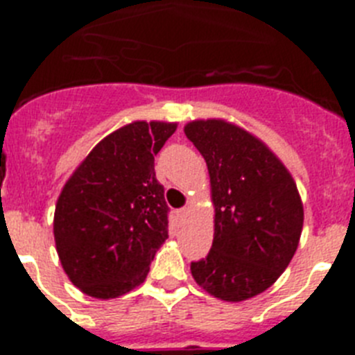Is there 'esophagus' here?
I'll use <instances>...</instances> for the list:
<instances>
[{
	"label": "esophagus",
	"instance_id": "esophagus-1",
	"mask_svg": "<svg viewBox=\"0 0 355 355\" xmlns=\"http://www.w3.org/2000/svg\"><path fill=\"white\" fill-rule=\"evenodd\" d=\"M188 211H190L188 208H181V209H178L175 213H178V216H180L181 220H184V218H187V215H188Z\"/></svg>",
	"mask_w": 355,
	"mask_h": 355
}]
</instances>
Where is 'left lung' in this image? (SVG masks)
<instances>
[{
  "label": "left lung",
  "mask_w": 355,
  "mask_h": 355,
  "mask_svg": "<svg viewBox=\"0 0 355 355\" xmlns=\"http://www.w3.org/2000/svg\"><path fill=\"white\" fill-rule=\"evenodd\" d=\"M184 133L206 159L215 205L213 245L190 270L216 299H250L277 281L299 245L304 209L297 184L241 128L209 119L190 122Z\"/></svg>",
  "instance_id": "8db88e82"
}]
</instances>
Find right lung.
<instances>
[{"label":"right lung","mask_w":355,"mask_h":355,"mask_svg":"<svg viewBox=\"0 0 355 355\" xmlns=\"http://www.w3.org/2000/svg\"><path fill=\"white\" fill-rule=\"evenodd\" d=\"M175 131L133 122L108 135L65 183L55 209V241L65 274L83 293L115 299L146 281L168 238V206L155 155Z\"/></svg>","instance_id":"add662e5"}]
</instances>
